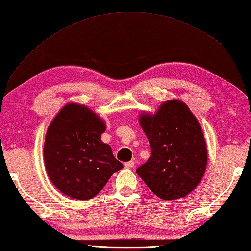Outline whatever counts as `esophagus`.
Instances as JSON below:
<instances>
[{"mask_svg": "<svg viewBox=\"0 0 251 251\" xmlns=\"http://www.w3.org/2000/svg\"><path fill=\"white\" fill-rule=\"evenodd\" d=\"M124 166L126 167V168H132L135 166V162L134 161H129V162H126L125 164H124Z\"/></svg>", "mask_w": 251, "mask_h": 251, "instance_id": "34e87169", "label": "esophagus"}]
</instances>
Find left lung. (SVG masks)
<instances>
[{"mask_svg": "<svg viewBox=\"0 0 251 251\" xmlns=\"http://www.w3.org/2000/svg\"><path fill=\"white\" fill-rule=\"evenodd\" d=\"M151 156L136 169L162 200L188 195L200 183L207 165V148L200 123L183 102L169 100L156 114L141 115Z\"/></svg>", "mask_w": 251, "mask_h": 251, "instance_id": "8db88e82", "label": "left lung"}]
</instances>
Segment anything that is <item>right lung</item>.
I'll use <instances>...</instances> for the list:
<instances>
[{
    "label": "right lung",
    "mask_w": 251,
    "mask_h": 251,
    "mask_svg": "<svg viewBox=\"0 0 251 251\" xmlns=\"http://www.w3.org/2000/svg\"><path fill=\"white\" fill-rule=\"evenodd\" d=\"M104 122L86 106L67 104L50 123L44 145L45 167L58 190L89 200L103 189L123 164L101 141Z\"/></svg>",
    "instance_id": "add662e5"
}]
</instances>
